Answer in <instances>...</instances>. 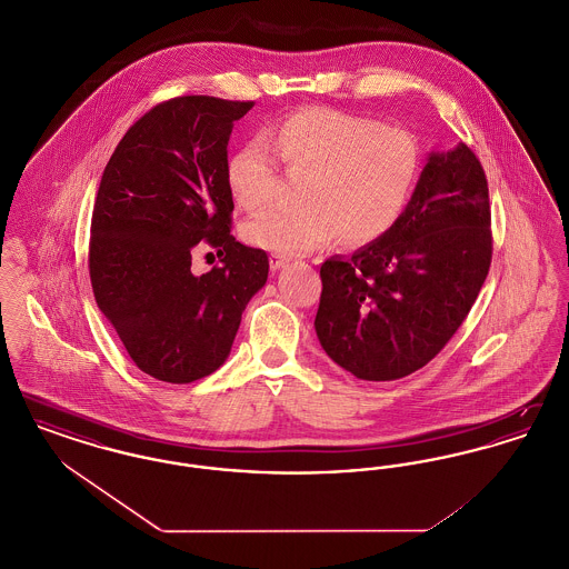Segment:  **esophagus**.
Returning a JSON list of instances; mask_svg holds the SVG:
<instances>
[{
	"mask_svg": "<svg viewBox=\"0 0 569 569\" xmlns=\"http://www.w3.org/2000/svg\"><path fill=\"white\" fill-rule=\"evenodd\" d=\"M288 258H283V256H279V253H272L271 258H269V264H271V271H281V269H286L288 267Z\"/></svg>",
	"mask_w": 569,
	"mask_h": 569,
	"instance_id": "obj_1",
	"label": "esophagus"
}]
</instances>
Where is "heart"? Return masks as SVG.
<instances>
[{
  "instance_id": "b5f03b06",
  "label": "heart",
  "mask_w": 569,
  "mask_h": 569,
  "mask_svg": "<svg viewBox=\"0 0 569 569\" xmlns=\"http://www.w3.org/2000/svg\"><path fill=\"white\" fill-rule=\"evenodd\" d=\"M269 142L286 168L307 172L300 207H277L244 223V237L281 256H300L339 234L373 243L403 213L418 179L420 149L401 128L341 110L302 109L283 117ZM262 138L241 144L226 163V181L244 209L269 204L279 168Z\"/></svg>"
}]
</instances>
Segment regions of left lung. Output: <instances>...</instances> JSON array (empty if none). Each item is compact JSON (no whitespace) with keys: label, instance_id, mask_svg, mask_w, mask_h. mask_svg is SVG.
I'll list each match as a JSON object with an SVG mask.
<instances>
[{"label":"left lung","instance_id":"8db88e82","mask_svg":"<svg viewBox=\"0 0 569 569\" xmlns=\"http://www.w3.org/2000/svg\"><path fill=\"white\" fill-rule=\"evenodd\" d=\"M490 253L487 177L478 158L462 142L431 151L392 230L322 264L320 346L367 381L422 369L473 307Z\"/></svg>","mask_w":569,"mask_h":569}]
</instances>
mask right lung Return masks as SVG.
I'll list each match as a JSON object with an SVG mask.
<instances>
[{
    "label": "right lung",
    "mask_w": 569,
    "mask_h": 569,
    "mask_svg": "<svg viewBox=\"0 0 569 569\" xmlns=\"http://www.w3.org/2000/svg\"><path fill=\"white\" fill-rule=\"evenodd\" d=\"M253 102L183 96L158 104L121 138L91 217L93 297L136 367L190 383L217 371L269 258L230 234L228 140ZM207 240L222 267L198 278L190 249Z\"/></svg>",
    "instance_id": "obj_1"
}]
</instances>
